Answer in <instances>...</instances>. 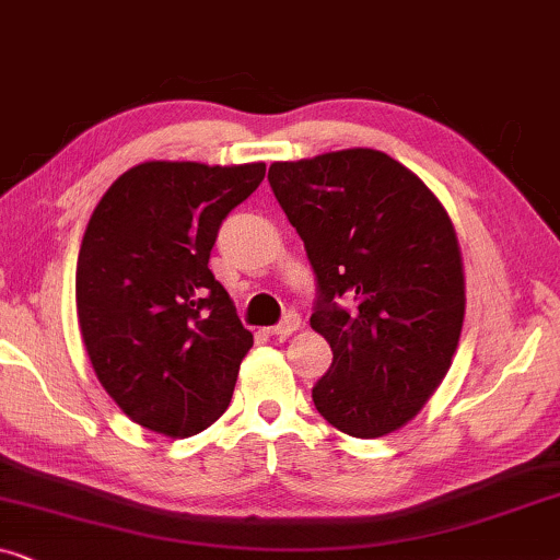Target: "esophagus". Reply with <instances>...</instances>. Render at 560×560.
I'll return each instance as SVG.
<instances>
[{
    "mask_svg": "<svg viewBox=\"0 0 560 560\" xmlns=\"http://www.w3.org/2000/svg\"><path fill=\"white\" fill-rule=\"evenodd\" d=\"M298 328H301V316H298L295 311H290V313H285V318H282L278 326L270 328V334L280 336V339H285V336L298 331Z\"/></svg>",
    "mask_w": 560,
    "mask_h": 560,
    "instance_id": "obj_1",
    "label": "esophagus"
}]
</instances>
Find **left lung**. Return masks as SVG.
Listing matches in <instances>:
<instances>
[{
    "instance_id": "left-lung-1",
    "label": "left lung",
    "mask_w": 560,
    "mask_h": 560,
    "mask_svg": "<svg viewBox=\"0 0 560 560\" xmlns=\"http://www.w3.org/2000/svg\"><path fill=\"white\" fill-rule=\"evenodd\" d=\"M272 194L318 282L311 328L334 351L313 387L341 433L380 439L423 410L464 326L462 247L433 190L370 148L272 163Z\"/></svg>"
}]
</instances>
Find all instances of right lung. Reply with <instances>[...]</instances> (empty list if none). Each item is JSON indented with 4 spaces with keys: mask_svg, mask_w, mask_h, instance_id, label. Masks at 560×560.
Instances as JSON below:
<instances>
[{
    "mask_svg": "<svg viewBox=\"0 0 560 560\" xmlns=\"http://www.w3.org/2000/svg\"><path fill=\"white\" fill-rule=\"evenodd\" d=\"M265 163L129 167L91 213L75 311L91 366L148 431L186 439L232 402L252 334L209 270L221 221L255 194Z\"/></svg>",
    "mask_w": 560,
    "mask_h": 560,
    "instance_id": "right-lung-1",
    "label": "right lung"
}]
</instances>
